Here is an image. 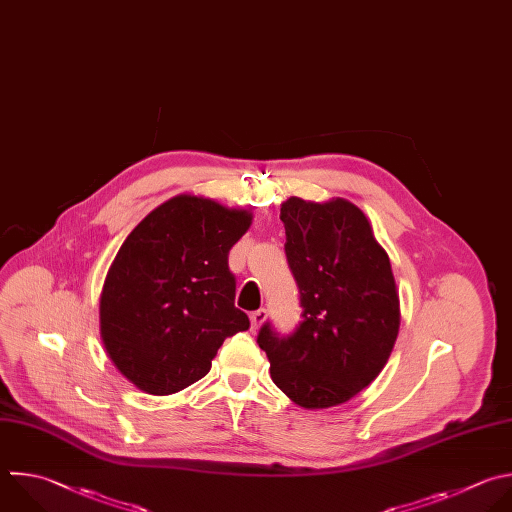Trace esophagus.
I'll use <instances>...</instances> for the list:
<instances>
[{
  "instance_id": "obj_1",
  "label": "esophagus",
  "mask_w": 512,
  "mask_h": 512,
  "mask_svg": "<svg viewBox=\"0 0 512 512\" xmlns=\"http://www.w3.org/2000/svg\"><path fill=\"white\" fill-rule=\"evenodd\" d=\"M265 317H267V311L261 307V309H255V311H251V315H249V319H251V327L253 329H257L263 321H265Z\"/></svg>"
}]
</instances>
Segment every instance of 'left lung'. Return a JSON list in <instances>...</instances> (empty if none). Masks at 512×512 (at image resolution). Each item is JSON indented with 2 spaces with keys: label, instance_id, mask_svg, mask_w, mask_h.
Wrapping results in <instances>:
<instances>
[{
  "label": "left lung",
  "instance_id": "left-lung-1",
  "mask_svg": "<svg viewBox=\"0 0 512 512\" xmlns=\"http://www.w3.org/2000/svg\"><path fill=\"white\" fill-rule=\"evenodd\" d=\"M285 257L299 289L301 321L281 335L271 321L257 344L275 386L301 408L344 404L386 366L400 327V301L386 251L350 201L281 205Z\"/></svg>",
  "mask_w": 512,
  "mask_h": 512
}]
</instances>
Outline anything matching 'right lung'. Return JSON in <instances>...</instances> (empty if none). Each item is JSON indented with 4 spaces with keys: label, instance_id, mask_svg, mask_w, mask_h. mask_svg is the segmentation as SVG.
<instances>
[{
    "label": "right lung",
    "instance_id": "right-lung-1",
    "mask_svg": "<svg viewBox=\"0 0 512 512\" xmlns=\"http://www.w3.org/2000/svg\"><path fill=\"white\" fill-rule=\"evenodd\" d=\"M249 225L247 211L181 195L126 237L102 289L100 331L136 388L154 396L185 390L209 374L227 337L249 329L229 269V251Z\"/></svg>",
    "mask_w": 512,
    "mask_h": 512
}]
</instances>
